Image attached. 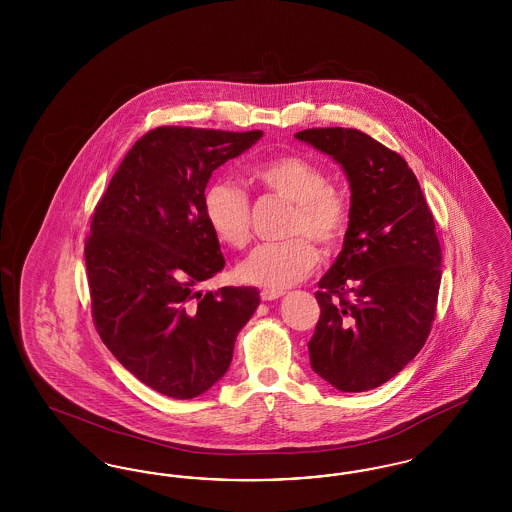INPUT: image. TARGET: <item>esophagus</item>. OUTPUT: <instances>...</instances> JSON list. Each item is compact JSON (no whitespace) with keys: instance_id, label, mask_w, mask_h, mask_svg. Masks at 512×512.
Returning <instances> with one entry per match:
<instances>
[{"instance_id":"obj_1","label":"esophagus","mask_w":512,"mask_h":512,"mask_svg":"<svg viewBox=\"0 0 512 512\" xmlns=\"http://www.w3.org/2000/svg\"><path fill=\"white\" fill-rule=\"evenodd\" d=\"M282 295H284V292H278V290H263L261 292V299L263 301H274V299H278Z\"/></svg>"}]
</instances>
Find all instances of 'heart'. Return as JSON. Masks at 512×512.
Here are the masks:
<instances>
[{
    "label": "heart",
    "instance_id": "1",
    "mask_svg": "<svg viewBox=\"0 0 512 512\" xmlns=\"http://www.w3.org/2000/svg\"><path fill=\"white\" fill-rule=\"evenodd\" d=\"M253 180L270 194L293 203L288 232L280 244L257 245L238 267V278L268 290H284L317 267L318 251L338 249L351 222L347 195L330 186V176L303 155H280L257 165ZM203 215L220 244L242 249L251 238V203L244 190L228 180L213 182L203 194Z\"/></svg>",
    "mask_w": 512,
    "mask_h": 512
}]
</instances>
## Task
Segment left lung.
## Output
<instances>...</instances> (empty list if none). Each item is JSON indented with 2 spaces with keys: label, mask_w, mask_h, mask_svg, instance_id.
<instances>
[{
  "label": "left lung",
  "mask_w": 512,
  "mask_h": 512,
  "mask_svg": "<svg viewBox=\"0 0 512 512\" xmlns=\"http://www.w3.org/2000/svg\"><path fill=\"white\" fill-rule=\"evenodd\" d=\"M347 174L351 222L320 278L311 366L340 391L382 386L416 357L436 318L441 245L407 161L355 128L295 134Z\"/></svg>",
  "instance_id": "left-lung-1"
}]
</instances>
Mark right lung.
Here are the masks:
<instances>
[{
	"label": "right lung",
	"mask_w": 512,
	"mask_h": 512,
	"mask_svg": "<svg viewBox=\"0 0 512 512\" xmlns=\"http://www.w3.org/2000/svg\"><path fill=\"white\" fill-rule=\"evenodd\" d=\"M263 136L159 126L122 159L84 247L99 338L147 388L192 399L228 370L234 341L259 307L255 288L195 292L224 268L203 215L215 169Z\"/></svg>",
	"instance_id": "1"
}]
</instances>
